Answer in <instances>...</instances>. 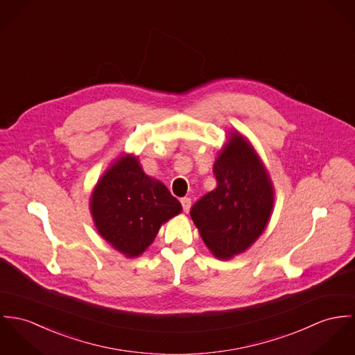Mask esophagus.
Instances as JSON below:
<instances>
[{"mask_svg":"<svg viewBox=\"0 0 355 355\" xmlns=\"http://www.w3.org/2000/svg\"><path fill=\"white\" fill-rule=\"evenodd\" d=\"M181 204H182V208H184V211H185V212H189V209H191V205H192V201H191V198H189V197H182V198H181Z\"/></svg>","mask_w":355,"mask_h":355,"instance_id":"esophagus-1","label":"esophagus"}]
</instances>
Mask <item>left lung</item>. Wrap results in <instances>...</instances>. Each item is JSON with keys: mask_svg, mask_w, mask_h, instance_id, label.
<instances>
[{"mask_svg": "<svg viewBox=\"0 0 355 355\" xmlns=\"http://www.w3.org/2000/svg\"><path fill=\"white\" fill-rule=\"evenodd\" d=\"M216 188L191 209L204 243L219 260L245 252L268 225L274 185L252 144L232 132L214 163Z\"/></svg>", "mask_w": 355, "mask_h": 355, "instance_id": "left-lung-1", "label": "left lung"}]
</instances>
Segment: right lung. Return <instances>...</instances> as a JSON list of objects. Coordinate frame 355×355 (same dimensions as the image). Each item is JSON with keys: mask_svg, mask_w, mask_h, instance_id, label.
<instances>
[{"mask_svg": "<svg viewBox=\"0 0 355 355\" xmlns=\"http://www.w3.org/2000/svg\"><path fill=\"white\" fill-rule=\"evenodd\" d=\"M89 209L102 238L126 257H137L182 207L136 157L123 155L98 181Z\"/></svg>", "mask_w": 355, "mask_h": 355, "instance_id": "right-lung-1", "label": "right lung"}]
</instances>
